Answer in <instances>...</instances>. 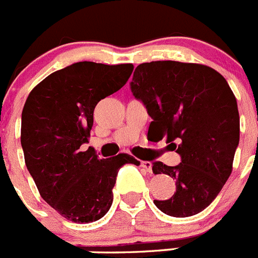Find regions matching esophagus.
<instances>
[{"label":"esophagus","instance_id":"34e87169","mask_svg":"<svg viewBox=\"0 0 258 258\" xmlns=\"http://www.w3.org/2000/svg\"><path fill=\"white\" fill-rule=\"evenodd\" d=\"M141 166L148 172H152V164L150 161H142L141 162Z\"/></svg>","mask_w":258,"mask_h":258}]
</instances>
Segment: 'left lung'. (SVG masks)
Masks as SVG:
<instances>
[{"label": "left lung", "instance_id": "left-lung-1", "mask_svg": "<svg viewBox=\"0 0 258 258\" xmlns=\"http://www.w3.org/2000/svg\"><path fill=\"white\" fill-rule=\"evenodd\" d=\"M131 88L153 119L148 134L165 138L181 156L176 166L153 164L155 175L176 180L171 198L153 202L174 217L203 211L230 176L239 143V112L228 82L202 63L152 61L137 66Z\"/></svg>", "mask_w": 258, "mask_h": 258}]
</instances>
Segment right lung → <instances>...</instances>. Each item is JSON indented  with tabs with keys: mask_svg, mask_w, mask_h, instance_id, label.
<instances>
[{
	"mask_svg": "<svg viewBox=\"0 0 258 258\" xmlns=\"http://www.w3.org/2000/svg\"><path fill=\"white\" fill-rule=\"evenodd\" d=\"M133 63L82 61L44 78L21 113L25 165L41 197L66 220L93 223L112 205L117 171L141 162L127 153L98 158L89 141L94 107L126 84Z\"/></svg>",
	"mask_w": 258,
	"mask_h": 258,
	"instance_id": "right-lung-1",
	"label": "right lung"
}]
</instances>
